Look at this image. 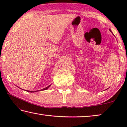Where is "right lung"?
Returning a JSON list of instances; mask_svg holds the SVG:
<instances>
[{
    "instance_id": "1",
    "label": "right lung",
    "mask_w": 127,
    "mask_h": 127,
    "mask_svg": "<svg viewBox=\"0 0 127 127\" xmlns=\"http://www.w3.org/2000/svg\"><path fill=\"white\" fill-rule=\"evenodd\" d=\"M50 86H51V85H50V86H48V87H46V88H45V89H42V90H42H42H47V89H49V88L50 87ZM28 91V92H36V91Z\"/></svg>"
}]
</instances>
